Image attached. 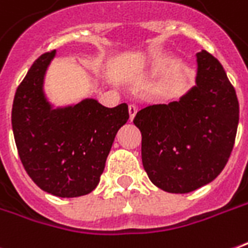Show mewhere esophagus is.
I'll return each instance as SVG.
<instances>
[{
  "instance_id": "1",
  "label": "esophagus",
  "mask_w": 248,
  "mask_h": 248,
  "mask_svg": "<svg viewBox=\"0 0 248 248\" xmlns=\"http://www.w3.org/2000/svg\"><path fill=\"white\" fill-rule=\"evenodd\" d=\"M129 114H130V121H133L137 114V107L134 106V105H130L129 106Z\"/></svg>"
}]
</instances>
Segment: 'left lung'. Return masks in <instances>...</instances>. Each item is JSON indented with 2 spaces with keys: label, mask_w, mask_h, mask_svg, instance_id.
Wrapping results in <instances>:
<instances>
[{
  "label": "left lung",
  "mask_w": 248,
  "mask_h": 248,
  "mask_svg": "<svg viewBox=\"0 0 248 248\" xmlns=\"http://www.w3.org/2000/svg\"><path fill=\"white\" fill-rule=\"evenodd\" d=\"M196 87L180 102L153 105L137 112L142 164L154 185L188 193L211 183L232 152L239 102L220 62L197 53Z\"/></svg>",
  "instance_id": "left-lung-1"
}]
</instances>
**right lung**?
<instances>
[{
  "mask_svg": "<svg viewBox=\"0 0 248 248\" xmlns=\"http://www.w3.org/2000/svg\"><path fill=\"white\" fill-rule=\"evenodd\" d=\"M55 51L46 52L16 91L12 126L22 165L39 188L59 197L87 195L99 183L115 134L129 119L126 103L94 99L52 110L43 79Z\"/></svg>",
  "mask_w": 248,
  "mask_h": 248,
  "instance_id": "right-lung-1",
  "label": "right lung"
}]
</instances>
